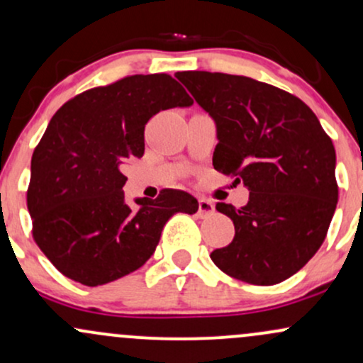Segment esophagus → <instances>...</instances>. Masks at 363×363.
I'll return each instance as SVG.
<instances>
[{"instance_id":"1","label":"esophagus","mask_w":363,"mask_h":363,"mask_svg":"<svg viewBox=\"0 0 363 363\" xmlns=\"http://www.w3.org/2000/svg\"><path fill=\"white\" fill-rule=\"evenodd\" d=\"M198 205H199L198 206V215L201 216V218H205V216H210V215L215 213V205L210 201V199L201 198L198 201Z\"/></svg>"}]
</instances>
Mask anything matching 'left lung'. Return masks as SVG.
Segmentation results:
<instances>
[{
	"mask_svg": "<svg viewBox=\"0 0 363 363\" xmlns=\"http://www.w3.org/2000/svg\"><path fill=\"white\" fill-rule=\"evenodd\" d=\"M176 78L216 124L213 167L237 176L247 205L216 203L234 222L227 247L211 261L237 280L274 285L318 252L338 203L336 153L301 99L247 77L182 72Z\"/></svg>",
	"mask_w": 363,
	"mask_h": 363,
	"instance_id": "8db88e82",
	"label": "left lung"
}]
</instances>
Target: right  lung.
I'll list each match as a JSON object with an SVG mask.
<instances>
[{"label":"right lung","instance_id":"1","mask_svg":"<svg viewBox=\"0 0 363 363\" xmlns=\"http://www.w3.org/2000/svg\"><path fill=\"white\" fill-rule=\"evenodd\" d=\"M189 106L170 74H135L83 91L52 116L32 155L27 208L34 240L65 277L86 286L126 277L152 257L170 216L198 211V199L176 189L131 208L121 172L143 157L152 116Z\"/></svg>","mask_w":363,"mask_h":363}]
</instances>
